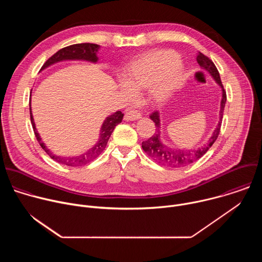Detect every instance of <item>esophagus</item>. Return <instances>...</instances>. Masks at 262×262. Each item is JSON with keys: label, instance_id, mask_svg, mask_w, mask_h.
<instances>
[{"label": "esophagus", "instance_id": "obj_1", "mask_svg": "<svg viewBox=\"0 0 262 262\" xmlns=\"http://www.w3.org/2000/svg\"><path fill=\"white\" fill-rule=\"evenodd\" d=\"M141 113L137 110V108H130V110H127L125 112V115H124V119L126 121H134V120H137V119H140L141 118Z\"/></svg>", "mask_w": 262, "mask_h": 262}]
</instances>
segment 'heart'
<instances>
[{
	"instance_id": "heart-1",
	"label": "heart",
	"mask_w": 262,
	"mask_h": 262,
	"mask_svg": "<svg viewBox=\"0 0 262 262\" xmlns=\"http://www.w3.org/2000/svg\"><path fill=\"white\" fill-rule=\"evenodd\" d=\"M182 67L175 54L170 51L146 53L132 61L125 72L122 87L127 95L133 91L151 89L155 101L167 100L180 85Z\"/></svg>"
}]
</instances>
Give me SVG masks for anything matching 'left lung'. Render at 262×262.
Returning <instances> with one entry per match:
<instances>
[{"label": "left lung", "instance_id": "left-lung-1", "mask_svg": "<svg viewBox=\"0 0 262 262\" xmlns=\"http://www.w3.org/2000/svg\"><path fill=\"white\" fill-rule=\"evenodd\" d=\"M197 62L198 64L206 69L215 82L222 87L223 89V96H222V101H221V111H220V121L214 129L212 136L208 140V142L203 145V147L198 148V149H191V150H186V149H172L164 145L161 140H160V116L158 112H155L150 115V119L155 122L156 124V134H154L150 138L146 141L142 142V148L143 150L147 154V156L152 159L155 162L162 166H167V167H172V168H179V167H184L186 165H190L191 163L199 160L202 158L207 151L208 149L212 146V144L215 142V140L219 137L220 130H221V125H222V118H223V112L224 107H225V102H226V91L224 89V86L222 84L221 78H220V73L214 65V63L204 54L198 52L197 53Z\"/></svg>", "mask_w": 262, "mask_h": 262}]
</instances>
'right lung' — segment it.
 <instances>
[{
	"mask_svg": "<svg viewBox=\"0 0 262 262\" xmlns=\"http://www.w3.org/2000/svg\"><path fill=\"white\" fill-rule=\"evenodd\" d=\"M98 49H99V46H97L95 43H77V45L68 46L66 48L59 50L56 54H54L52 57H50L46 61V63L41 67V69L50 66L51 64L62 61V60H87V61H91V62H96L97 61L96 53H97ZM30 118H31V123H32L33 130H34L37 141H38L41 148L50 156L51 159H53L54 161H56L59 164L66 165L69 167H80V166H84V165L92 162L104 150V148L107 144V141H108L112 133H113L115 126L122 121L123 114L120 111H117L116 113H114L113 115L106 117V119L104 120V122L101 126L100 138H99L97 144L93 148H91L90 150L87 151L86 154L79 156V157H74V158H61V157H57V156L53 155L47 148V146L43 144L38 133H37V130H36L34 119H33L32 113H31V107H30Z\"/></svg>",
	"mask_w": 262,
	"mask_h": 262,
	"instance_id": "1",
	"label": "right lung"
}]
</instances>
